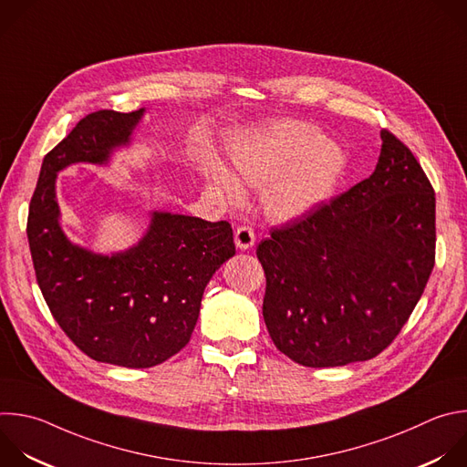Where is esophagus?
Masks as SVG:
<instances>
[{
	"label": "esophagus",
	"mask_w": 467,
	"mask_h": 467,
	"mask_svg": "<svg viewBox=\"0 0 467 467\" xmlns=\"http://www.w3.org/2000/svg\"><path fill=\"white\" fill-rule=\"evenodd\" d=\"M254 231L249 227V225H242L236 229L234 233V244L238 249L245 251V249H251L254 245Z\"/></svg>",
	"instance_id": "obj_1"
}]
</instances>
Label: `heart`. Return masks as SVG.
I'll use <instances>...</instances> for the list:
<instances>
[{"instance_id": "heart-1", "label": "heart", "mask_w": 467, "mask_h": 467, "mask_svg": "<svg viewBox=\"0 0 467 467\" xmlns=\"http://www.w3.org/2000/svg\"><path fill=\"white\" fill-rule=\"evenodd\" d=\"M347 171L345 150L300 120H276L238 142L229 174L216 161L205 176L229 202L242 198V185L265 187L264 207L276 222H296L321 209Z\"/></svg>"}]
</instances>
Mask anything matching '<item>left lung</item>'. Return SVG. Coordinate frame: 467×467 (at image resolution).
Here are the masks:
<instances>
[{"label": "left lung", "mask_w": 467, "mask_h": 467, "mask_svg": "<svg viewBox=\"0 0 467 467\" xmlns=\"http://www.w3.org/2000/svg\"><path fill=\"white\" fill-rule=\"evenodd\" d=\"M381 140L370 178L256 247L267 332L302 367L383 352L434 267V191L400 139L381 131Z\"/></svg>", "instance_id": "8db88e82"}]
</instances>
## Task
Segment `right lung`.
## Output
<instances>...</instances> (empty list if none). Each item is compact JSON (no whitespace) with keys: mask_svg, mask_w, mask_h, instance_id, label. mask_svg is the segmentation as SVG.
I'll use <instances>...</instances> for the list:
<instances>
[{"mask_svg":"<svg viewBox=\"0 0 467 467\" xmlns=\"http://www.w3.org/2000/svg\"><path fill=\"white\" fill-rule=\"evenodd\" d=\"M86 115L44 158L29 207L27 238L42 295L66 336L91 359L150 368L178 354L194 332L205 285L234 256L227 222L151 211L131 247L102 254L67 238L57 178L75 163L108 167L144 117Z\"/></svg>","mask_w":467,"mask_h":467,"instance_id":"obj_1","label":"right lung"}]
</instances>
